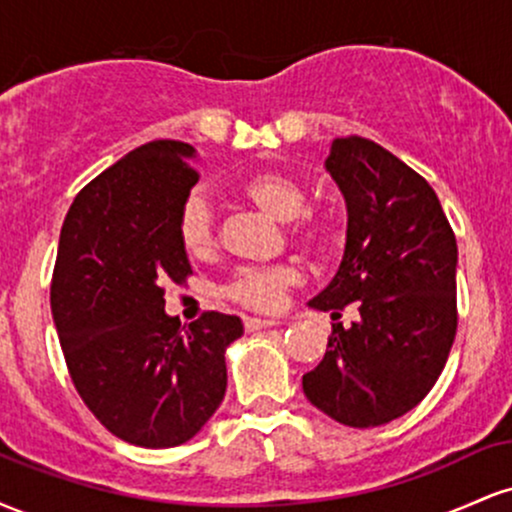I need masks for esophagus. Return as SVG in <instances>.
<instances>
[{"instance_id": "1", "label": "esophagus", "mask_w": 512, "mask_h": 512, "mask_svg": "<svg viewBox=\"0 0 512 512\" xmlns=\"http://www.w3.org/2000/svg\"><path fill=\"white\" fill-rule=\"evenodd\" d=\"M243 325H245V330H248V332H257V330H267V327L279 325V322H276V320H262V317H245Z\"/></svg>"}]
</instances>
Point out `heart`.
Returning a JSON list of instances; mask_svg holds the SVG:
<instances>
[{"label": "heart", "instance_id": "b5f03b06", "mask_svg": "<svg viewBox=\"0 0 512 512\" xmlns=\"http://www.w3.org/2000/svg\"><path fill=\"white\" fill-rule=\"evenodd\" d=\"M233 192L272 216L286 226L289 236L298 248L320 252L330 245L332 223L308 207V190L293 175L281 170H255L243 175L233 187ZM178 238L182 250L195 260H204L216 250V219L209 199L202 192H192L182 202L178 214ZM303 281L301 269L291 262L272 264V267H245L233 274L228 281L226 298L243 308L274 313L286 301V293Z\"/></svg>", "mask_w": 512, "mask_h": 512}]
</instances>
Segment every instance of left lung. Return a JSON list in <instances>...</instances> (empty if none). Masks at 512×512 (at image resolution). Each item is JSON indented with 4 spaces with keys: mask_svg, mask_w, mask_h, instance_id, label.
I'll use <instances>...</instances> for the list:
<instances>
[{
    "mask_svg": "<svg viewBox=\"0 0 512 512\" xmlns=\"http://www.w3.org/2000/svg\"><path fill=\"white\" fill-rule=\"evenodd\" d=\"M327 170L346 199L342 267L310 305L361 320L332 325L327 354L303 375L317 409L351 428L383 426L436 385L457 334V243L433 187L366 137L337 139Z\"/></svg>",
    "mask_w": 512,
    "mask_h": 512,
    "instance_id": "obj_1",
    "label": "left lung"
}]
</instances>
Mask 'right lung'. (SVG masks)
I'll return each mask as SVG.
<instances>
[{
    "instance_id": "1",
    "label": "right lung",
    "mask_w": 512,
    "mask_h": 512,
    "mask_svg": "<svg viewBox=\"0 0 512 512\" xmlns=\"http://www.w3.org/2000/svg\"><path fill=\"white\" fill-rule=\"evenodd\" d=\"M190 144L156 139L93 178L64 216L50 305L69 378L113 436L175 448L226 395L236 315L207 310L190 327L163 313L168 279L192 269L178 214L199 173Z\"/></svg>"
}]
</instances>
